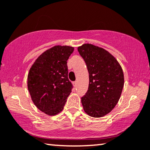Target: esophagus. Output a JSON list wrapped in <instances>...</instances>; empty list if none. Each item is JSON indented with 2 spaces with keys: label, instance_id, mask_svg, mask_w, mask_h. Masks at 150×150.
<instances>
[{
  "label": "esophagus",
  "instance_id": "obj_1",
  "mask_svg": "<svg viewBox=\"0 0 150 150\" xmlns=\"http://www.w3.org/2000/svg\"><path fill=\"white\" fill-rule=\"evenodd\" d=\"M77 82H78V81H74V82L73 83H74V85H76L77 84Z\"/></svg>",
  "mask_w": 150,
  "mask_h": 150
}]
</instances>
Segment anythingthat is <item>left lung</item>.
<instances>
[{"mask_svg": "<svg viewBox=\"0 0 150 150\" xmlns=\"http://www.w3.org/2000/svg\"><path fill=\"white\" fill-rule=\"evenodd\" d=\"M89 72V87L81 98L89 116L103 117L118 103L124 85V75L117 60L103 48L92 44L78 47Z\"/></svg>", "mask_w": 150, "mask_h": 150, "instance_id": "left-lung-1", "label": "left lung"}]
</instances>
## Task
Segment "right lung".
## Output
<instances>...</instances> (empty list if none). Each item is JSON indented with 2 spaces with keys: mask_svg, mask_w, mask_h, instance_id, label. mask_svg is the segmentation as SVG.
I'll return each instance as SVG.
<instances>
[{
  "mask_svg": "<svg viewBox=\"0 0 150 150\" xmlns=\"http://www.w3.org/2000/svg\"><path fill=\"white\" fill-rule=\"evenodd\" d=\"M74 50L70 46H54L40 54L29 71L28 87L33 103L49 116L63 110L71 92L67 61Z\"/></svg>",
  "mask_w": 150,
  "mask_h": 150,
  "instance_id": "obj_1",
  "label": "right lung"
}]
</instances>
